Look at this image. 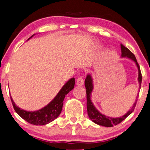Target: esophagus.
<instances>
[{
  "instance_id": "obj_1",
  "label": "esophagus",
  "mask_w": 150,
  "mask_h": 150,
  "mask_svg": "<svg viewBox=\"0 0 150 150\" xmlns=\"http://www.w3.org/2000/svg\"><path fill=\"white\" fill-rule=\"evenodd\" d=\"M84 80L83 79L82 76H78L77 80H76V84L78 86H82V85L84 84Z\"/></svg>"
}]
</instances>
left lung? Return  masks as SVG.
I'll return each mask as SVG.
<instances>
[{
    "mask_svg": "<svg viewBox=\"0 0 150 150\" xmlns=\"http://www.w3.org/2000/svg\"><path fill=\"white\" fill-rule=\"evenodd\" d=\"M121 56L123 57H128L132 60L134 61L136 64L138 68V72H139V75H138V81L139 82V88H141V84L142 80V76L141 73V70H140V67L139 66V64L137 63V59L135 58V55L131 52L128 48L125 47L123 45L121 44ZM84 85L86 89V106H87V112H88V115L89 118L93 121L94 123L96 124H98L99 125H102L105 127H112L113 125H117V124L120 123L121 122L127 117L131 112H132L136 106L137 99H136L134 105L132 107V108L127 112L125 115L123 116L117 117V118H112V117H109L106 116L105 115L101 114L98 110L96 109L95 107L93 105V103L91 101V93L93 90V79H92V76L91 74H88L85 79L84 81ZM137 96H139V94H138Z\"/></svg>",
    "mask_w": 150,
    "mask_h": 150,
    "instance_id": "obj_1",
    "label": "left lung"
}]
</instances>
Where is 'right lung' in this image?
I'll return each mask as SVG.
<instances>
[{
    "label": "right lung",
    "mask_w": 150,
    "mask_h": 150,
    "mask_svg": "<svg viewBox=\"0 0 150 150\" xmlns=\"http://www.w3.org/2000/svg\"><path fill=\"white\" fill-rule=\"evenodd\" d=\"M32 37L33 35L31 38ZM74 84L75 78H71L64 85L56 97L49 104L37 111H26L20 109L15 105L11 96V102L16 112L24 120L35 125H44L54 121L61 113L64 98L66 94L74 88Z\"/></svg>",
    "instance_id": "obj_1"
}]
</instances>
